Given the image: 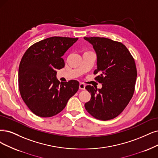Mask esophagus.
Segmentation results:
<instances>
[{
  "instance_id": "esophagus-1",
  "label": "esophagus",
  "mask_w": 158,
  "mask_h": 158,
  "mask_svg": "<svg viewBox=\"0 0 158 158\" xmlns=\"http://www.w3.org/2000/svg\"><path fill=\"white\" fill-rule=\"evenodd\" d=\"M79 89L85 90V85H84L83 83H80L79 84Z\"/></svg>"
}]
</instances>
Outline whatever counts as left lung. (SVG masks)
<instances>
[{"label":"left lung","mask_w":158,"mask_h":158,"mask_svg":"<svg viewBox=\"0 0 158 158\" xmlns=\"http://www.w3.org/2000/svg\"><path fill=\"white\" fill-rule=\"evenodd\" d=\"M95 50L97 69L95 78L102 88L87 85L90 100L86 110L98 120H108L118 116L129 103L137 79L135 62L126 47L120 42L100 37H85Z\"/></svg>","instance_id":"1"}]
</instances>
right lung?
I'll return each mask as SVG.
<instances>
[{
	"mask_svg": "<svg viewBox=\"0 0 158 158\" xmlns=\"http://www.w3.org/2000/svg\"><path fill=\"white\" fill-rule=\"evenodd\" d=\"M77 38L53 36L33 44L20 62L18 73L21 98L31 111L40 117H51L65 108L77 92V81L60 83L56 69L64 67L62 56Z\"/></svg>",
	"mask_w": 158,
	"mask_h": 158,
	"instance_id": "obj_1",
	"label": "right lung"
}]
</instances>
